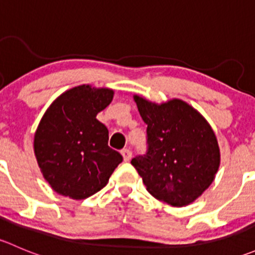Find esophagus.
<instances>
[{
    "label": "esophagus",
    "mask_w": 255,
    "mask_h": 255,
    "mask_svg": "<svg viewBox=\"0 0 255 255\" xmlns=\"http://www.w3.org/2000/svg\"><path fill=\"white\" fill-rule=\"evenodd\" d=\"M121 154H122L123 160L125 161H129L130 158H132V151H130L129 149H123V150L121 151Z\"/></svg>",
    "instance_id": "obj_1"
}]
</instances>
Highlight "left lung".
Segmentation results:
<instances>
[{"label": "left lung", "instance_id": "8db88e82", "mask_svg": "<svg viewBox=\"0 0 255 255\" xmlns=\"http://www.w3.org/2000/svg\"><path fill=\"white\" fill-rule=\"evenodd\" d=\"M145 122V154L130 164L155 199L185 206L212 184L220 166V148L212 128L181 100L155 105L134 96Z\"/></svg>", "mask_w": 255, "mask_h": 255}]
</instances>
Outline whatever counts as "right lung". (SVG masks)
I'll return each instance as SVG.
<instances>
[{
    "instance_id": "obj_1",
    "label": "right lung",
    "mask_w": 255,
    "mask_h": 255,
    "mask_svg": "<svg viewBox=\"0 0 255 255\" xmlns=\"http://www.w3.org/2000/svg\"><path fill=\"white\" fill-rule=\"evenodd\" d=\"M112 99V90L81 85L60 95L43 116L34 153L43 176L58 194L86 199L106 186L122 163V155L109 146V129L96 120Z\"/></svg>"
}]
</instances>
